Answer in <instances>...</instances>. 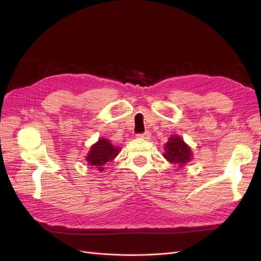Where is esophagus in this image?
Returning <instances> with one entry per match:
<instances>
[{"label":"esophagus","mask_w":261,"mask_h":261,"mask_svg":"<svg viewBox=\"0 0 261 261\" xmlns=\"http://www.w3.org/2000/svg\"><path fill=\"white\" fill-rule=\"evenodd\" d=\"M137 137L140 138V139H149L150 137H151V133H150V132H145L143 134H138Z\"/></svg>","instance_id":"1"}]
</instances>
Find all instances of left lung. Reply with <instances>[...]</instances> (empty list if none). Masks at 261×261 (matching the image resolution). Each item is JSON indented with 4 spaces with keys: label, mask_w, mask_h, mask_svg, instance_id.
Listing matches in <instances>:
<instances>
[{
    "label": "left lung",
    "mask_w": 261,
    "mask_h": 261,
    "mask_svg": "<svg viewBox=\"0 0 261 261\" xmlns=\"http://www.w3.org/2000/svg\"><path fill=\"white\" fill-rule=\"evenodd\" d=\"M163 156L168 162L183 168L186 163L192 161L193 152L192 148L185 143L183 138L178 135H172L164 145Z\"/></svg>",
    "instance_id": "obj_1"
}]
</instances>
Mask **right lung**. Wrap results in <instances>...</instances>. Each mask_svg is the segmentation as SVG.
Wrapping results in <instances>:
<instances>
[{"instance_id": "1", "label": "right lung", "mask_w": 261, "mask_h": 261, "mask_svg": "<svg viewBox=\"0 0 261 261\" xmlns=\"http://www.w3.org/2000/svg\"><path fill=\"white\" fill-rule=\"evenodd\" d=\"M121 148L112 145V143L107 138H100L96 144H93L88 153L86 155V161L90 167H94L97 171L102 172L105 170L103 165L107 162L113 161L117 154L120 153Z\"/></svg>"}]
</instances>
